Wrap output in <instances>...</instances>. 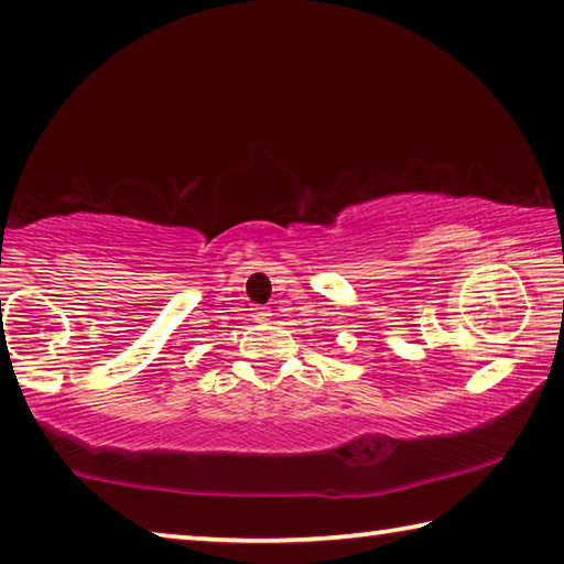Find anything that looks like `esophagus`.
<instances>
[{"mask_svg":"<svg viewBox=\"0 0 564 564\" xmlns=\"http://www.w3.org/2000/svg\"><path fill=\"white\" fill-rule=\"evenodd\" d=\"M273 313L269 308H253V321H271Z\"/></svg>","mask_w":564,"mask_h":564,"instance_id":"1","label":"esophagus"}]
</instances>
